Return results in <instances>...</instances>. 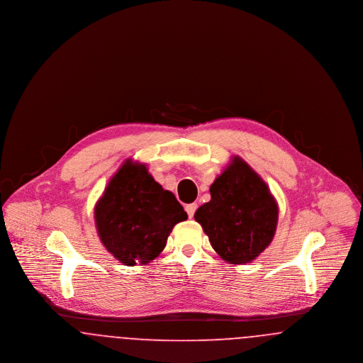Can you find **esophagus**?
Listing matches in <instances>:
<instances>
[{"mask_svg":"<svg viewBox=\"0 0 363 363\" xmlns=\"http://www.w3.org/2000/svg\"><path fill=\"white\" fill-rule=\"evenodd\" d=\"M196 209H197V204H194V203H193V204H188V206L185 207V211L188 212V216H189V218H193V216H194Z\"/></svg>","mask_w":363,"mask_h":363,"instance_id":"obj_1","label":"esophagus"}]
</instances>
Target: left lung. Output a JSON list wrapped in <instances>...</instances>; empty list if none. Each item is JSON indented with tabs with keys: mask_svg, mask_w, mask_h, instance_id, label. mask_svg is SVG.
<instances>
[{
	"mask_svg": "<svg viewBox=\"0 0 363 363\" xmlns=\"http://www.w3.org/2000/svg\"><path fill=\"white\" fill-rule=\"evenodd\" d=\"M209 191L211 201L196 211V222L225 261L252 262L277 231L279 208L268 185L240 156H234Z\"/></svg>",
	"mask_w": 363,
	"mask_h": 363,
	"instance_id": "1",
	"label": "left lung"
}]
</instances>
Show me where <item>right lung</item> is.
<instances>
[{
    "label": "right lung",
    "instance_id": "right-lung-1",
    "mask_svg": "<svg viewBox=\"0 0 363 363\" xmlns=\"http://www.w3.org/2000/svg\"><path fill=\"white\" fill-rule=\"evenodd\" d=\"M94 213L104 247L129 267L156 259L174 225L188 219L173 193L130 159L111 177Z\"/></svg>",
    "mask_w": 363,
    "mask_h": 363
}]
</instances>
